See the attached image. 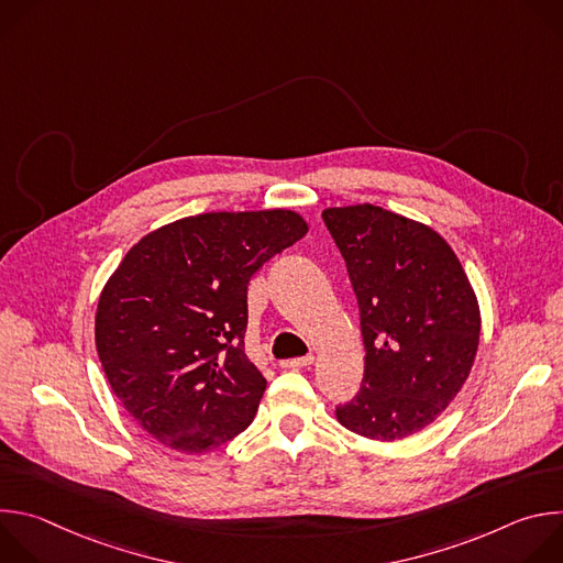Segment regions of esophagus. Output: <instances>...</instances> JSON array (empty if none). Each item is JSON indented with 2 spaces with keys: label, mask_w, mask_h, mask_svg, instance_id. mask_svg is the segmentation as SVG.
<instances>
[{
  "label": "esophagus",
  "mask_w": 563,
  "mask_h": 563,
  "mask_svg": "<svg viewBox=\"0 0 563 563\" xmlns=\"http://www.w3.org/2000/svg\"><path fill=\"white\" fill-rule=\"evenodd\" d=\"M311 363H313V356L307 354V356H298V358H287L280 365L287 367V369H298V367H309Z\"/></svg>",
  "instance_id": "obj_1"
}]
</instances>
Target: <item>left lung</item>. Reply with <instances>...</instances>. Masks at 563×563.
I'll use <instances>...</instances> for the list:
<instances>
[{
    "mask_svg": "<svg viewBox=\"0 0 563 563\" xmlns=\"http://www.w3.org/2000/svg\"><path fill=\"white\" fill-rule=\"evenodd\" d=\"M323 220L354 287L365 374L336 408L347 430L398 441L430 426L463 387L478 347L472 285L430 227L374 205L332 207Z\"/></svg>",
    "mask_w": 563,
    "mask_h": 563,
    "instance_id": "left-lung-1",
    "label": "left lung"
}]
</instances>
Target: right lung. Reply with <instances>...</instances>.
Here are the masks:
<instances>
[{"label": "right lung", "instance_id": "add662e5", "mask_svg": "<svg viewBox=\"0 0 563 563\" xmlns=\"http://www.w3.org/2000/svg\"><path fill=\"white\" fill-rule=\"evenodd\" d=\"M305 233L287 209L218 211L159 227L129 250L100 294L96 345L144 432L200 454L247 430L267 387L245 354L247 285Z\"/></svg>", "mask_w": 563, "mask_h": 563}]
</instances>
